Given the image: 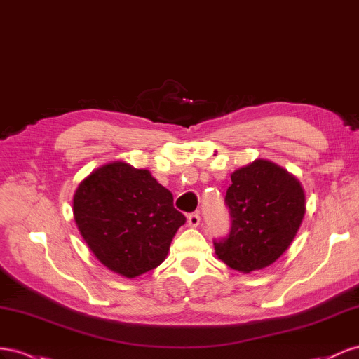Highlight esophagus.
Returning a JSON list of instances; mask_svg holds the SVG:
<instances>
[{"label":"esophagus","instance_id":"obj_1","mask_svg":"<svg viewBox=\"0 0 359 359\" xmlns=\"http://www.w3.org/2000/svg\"><path fill=\"white\" fill-rule=\"evenodd\" d=\"M200 224V213L198 212H194L188 215V225L189 227H197Z\"/></svg>","mask_w":359,"mask_h":359}]
</instances>
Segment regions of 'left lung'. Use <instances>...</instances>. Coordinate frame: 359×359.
I'll list each match as a JSON object with an SVG mask.
<instances>
[{
	"label": "left lung",
	"instance_id": "left-lung-1",
	"mask_svg": "<svg viewBox=\"0 0 359 359\" xmlns=\"http://www.w3.org/2000/svg\"><path fill=\"white\" fill-rule=\"evenodd\" d=\"M231 218L215 252L231 269L250 273L272 264L290 247L305 213L301 183L273 162L257 159L231 174L225 194Z\"/></svg>",
	"mask_w": 359,
	"mask_h": 359
}]
</instances>
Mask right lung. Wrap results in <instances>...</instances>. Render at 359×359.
Returning a JSON list of instances; mask_svg holds the SVG:
<instances>
[{"label": "right lung", "instance_id": "right-lung-1", "mask_svg": "<svg viewBox=\"0 0 359 359\" xmlns=\"http://www.w3.org/2000/svg\"><path fill=\"white\" fill-rule=\"evenodd\" d=\"M74 218L100 263L128 278L158 268L187 221L168 189L125 162L107 163L79 183Z\"/></svg>", "mask_w": 359, "mask_h": 359}]
</instances>
